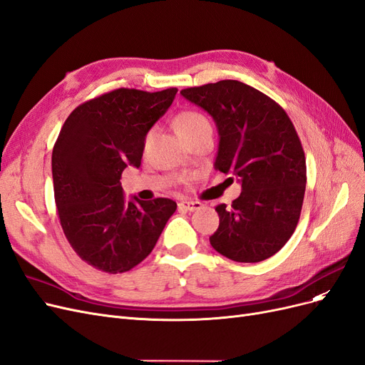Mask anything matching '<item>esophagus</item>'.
<instances>
[{
  "instance_id": "1",
  "label": "esophagus",
  "mask_w": 365,
  "mask_h": 365,
  "mask_svg": "<svg viewBox=\"0 0 365 365\" xmlns=\"http://www.w3.org/2000/svg\"><path fill=\"white\" fill-rule=\"evenodd\" d=\"M203 205L200 202H191V200H185V202L179 203V207L185 209V210H198Z\"/></svg>"
}]
</instances>
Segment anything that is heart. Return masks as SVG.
<instances>
[{
    "label": "heart",
    "mask_w": 365,
    "mask_h": 365,
    "mask_svg": "<svg viewBox=\"0 0 365 365\" xmlns=\"http://www.w3.org/2000/svg\"><path fill=\"white\" fill-rule=\"evenodd\" d=\"M210 123L206 116L198 112V110H183L178 116H175V128L182 138L192 135L198 130H203V128H209ZM151 130L144 138V145H147L151 139Z\"/></svg>",
    "instance_id": "obj_1"
}]
</instances>
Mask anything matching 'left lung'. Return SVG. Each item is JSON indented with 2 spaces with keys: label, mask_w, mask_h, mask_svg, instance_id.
I'll return each mask as SVG.
<instances>
[{
  "label": "left lung",
  "mask_w": 365,
  "mask_h": 365,
  "mask_svg": "<svg viewBox=\"0 0 365 365\" xmlns=\"http://www.w3.org/2000/svg\"><path fill=\"white\" fill-rule=\"evenodd\" d=\"M182 96L212 115L220 133L215 168L242 192L215 207L220 226L210 245L237 262H261L277 253L297 227L307 160L284 108L238 80L186 88Z\"/></svg>",
  "instance_id": "1"
}]
</instances>
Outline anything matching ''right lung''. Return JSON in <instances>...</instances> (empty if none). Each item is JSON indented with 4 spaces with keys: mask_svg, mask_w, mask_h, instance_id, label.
Here are the masks:
<instances>
[{
    "mask_svg": "<svg viewBox=\"0 0 365 365\" xmlns=\"http://www.w3.org/2000/svg\"><path fill=\"white\" fill-rule=\"evenodd\" d=\"M178 89L120 88L78 104L53 147L54 202L65 237L81 261L125 273L155 249L178 205L170 198L125 202L120 179L139 167L144 138Z\"/></svg>",
    "mask_w": 365,
    "mask_h": 365,
    "instance_id": "obj_1",
    "label": "right lung"
}]
</instances>
